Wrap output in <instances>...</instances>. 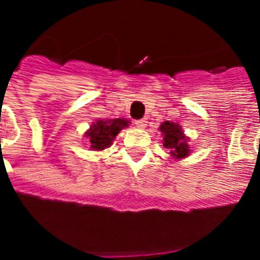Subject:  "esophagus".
Masks as SVG:
<instances>
[{"label":"esophagus","mask_w":260,"mask_h":260,"mask_svg":"<svg viewBox=\"0 0 260 260\" xmlns=\"http://www.w3.org/2000/svg\"><path fill=\"white\" fill-rule=\"evenodd\" d=\"M135 125L138 126V128H146L147 121L144 118H142V120H136V121H135Z\"/></svg>","instance_id":"obj_1"}]
</instances>
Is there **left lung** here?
Returning a JSON list of instances; mask_svg holds the SVG:
<instances>
[{"mask_svg":"<svg viewBox=\"0 0 260 260\" xmlns=\"http://www.w3.org/2000/svg\"><path fill=\"white\" fill-rule=\"evenodd\" d=\"M159 129L163 135V147L170 151V155L174 159L186 158L190 154V147L187 144L189 139L185 136L179 124L165 121L160 124Z\"/></svg>","mask_w":260,"mask_h":260,"instance_id":"1","label":"left lung"}]
</instances>
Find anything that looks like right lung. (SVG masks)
Wrapping results in <instances>:
<instances>
[{
    "mask_svg": "<svg viewBox=\"0 0 260 260\" xmlns=\"http://www.w3.org/2000/svg\"><path fill=\"white\" fill-rule=\"evenodd\" d=\"M129 121L125 118L113 120H97L90 126L85 136L89 139L90 148L93 151H102L112 146L114 138L120 134L122 128L128 126Z\"/></svg>",
    "mask_w": 260,
    "mask_h": 260,
    "instance_id": "add662e5",
    "label": "right lung"
}]
</instances>
